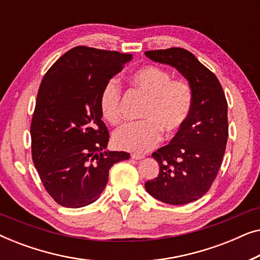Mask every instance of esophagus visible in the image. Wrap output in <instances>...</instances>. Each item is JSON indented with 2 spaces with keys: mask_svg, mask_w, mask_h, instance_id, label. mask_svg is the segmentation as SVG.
Returning a JSON list of instances; mask_svg holds the SVG:
<instances>
[{
  "mask_svg": "<svg viewBox=\"0 0 260 260\" xmlns=\"http://www.w3.org/2000/svg\"><path fill=\"white\" fill-rule=\"evenodd\" d=\"M143 157H144V155H142V154H136V152H135V154H131V158H134V159H141Z\"/></svg>",
  "mask_w": 260,
  "mask_h": 260,
  "instance_id": "obj_1",
  "label": "esophagus"
}]
</instances>
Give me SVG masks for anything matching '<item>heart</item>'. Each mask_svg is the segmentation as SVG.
I'll list each match as a JSON object with an SVG mask.
<instances>
[{"mask_svg": "<svg viewBox=\"0 0 260 260\" xmlns=\"http://www.w3.org/2000/svg\"><path fill=\"white\" fill-rule=\"evenodd\" d=\"M130 83L148 99L142 109L140 122L126 124L113 134L117 148L135 152H145L156 147L162 131L173 135L189 118L194 104L193 88L183 79H173L168 71L148 65L135 71ZM122 88L116 79H109L99 93V110L106 122L117 125L120 116Z\"/></svg>", "mask_w": 260, "mask_h": 260, "instance_id": "obj_1", "label": "heart"}]
</instances>
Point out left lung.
<instances>
[{
	"instance_id": "8db88e82",
	"label": "left lung",
	"mask_w": 260,
	"mask_h": 260,
	"mask_svg": "<svg viewBox=\"0 0 260 260\" xmlns=\"http://www.w3.org/2000/svg\"><path fill=\"white\" fill-rule=\"evenodd\" d=\"M144 54L175 67L189 81L194 94L186 124L169 144L152 152L159 173L145 182V189L166 204H189L207 193L221 167L229 138L225 93L215 74L187 49L173 47Z\"/></svg>"
}]
</instances>
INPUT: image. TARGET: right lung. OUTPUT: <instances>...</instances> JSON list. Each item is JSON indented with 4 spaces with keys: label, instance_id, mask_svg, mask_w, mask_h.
I'll return each mask as SVG.
<instances>
[{
    "label": "right lung",
    "instance_id": "obj_1",
    "mask_svg": "<svg viewBox=\"0 0 260 260\" xmlns=\"http://www.w3.org/2000/svg\"><path fill=\"white\" fill-rule=\"evenodd\" d=\"M131 54L77 46L56 60L42 79L30 124L31 158L56 204L79 208L98 200L109 170L130 157L106 151L109 130L99 93Z\"/></svg>",
    "mask_w": 260,
    "mask_h": 260
}]
</instances>
